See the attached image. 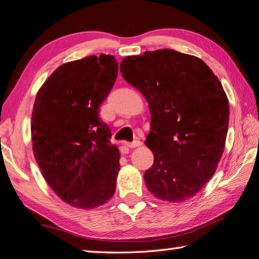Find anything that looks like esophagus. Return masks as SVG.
I'll return each instance as SVG.
<instances>
[{
	"mask_svg": "<svg viewBox=\"0 0 259 259\" xmlns=\"http://www.w3.org/2000/svg\"><path fill=\"white\" fill-rule=\"evenodd\" d=\"M125 145L128 146V147H131V149H134V147L141 146L142 145V142L141 141H134V142H131V143H126Z\"/></svg>",
	"mask_w": 259,
	"mask_h": 259,
	"instance_id": "obj_1",
	"label": "esophagus"
}]
</instances>
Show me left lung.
I'll list each match as a JSON object with an SVG mask.
<instances>
[{"label": "left lung", "instance_id": "1", "mask_svg": "<svg viewBox=\"0 0 259 259\" xmlns=\"http://www.w3.org/2000/svg\"><path fill=\"white\" fill-rule=\"evenodd\" d=\"M120 67L149 102L145 144L154 162L144 174L147 189L166 202L191 198L210 181L224 153L229 105L223 85L202 60L174 49L126 56Z\"/></svg>", "mask_w": 259, "mask_h": 259}]
</instances>
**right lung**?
<instances>
[{
    "mask_svg": "<svg viewBox=\"0 0 259 259\" xmlns=\"http://www.w3.org/2000/svg\"><path fill=\"white\" fill-rule=\"evenodd\" d=\"M118 63L91 55L64 63L41 86L32 112L34 158L45 180L65 203L97 207L110 199L120 170V152L99 117Z\"/></svg>",
    "mask_w": 259,
    "mask_h": 259,
    "instance_id": "right-lung-1",
    "label": "right lung"
}]
</instances>
